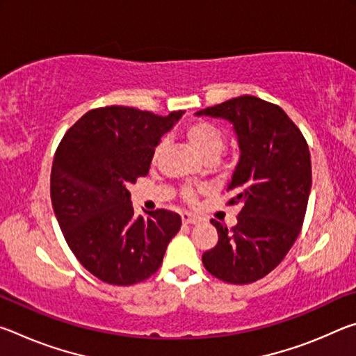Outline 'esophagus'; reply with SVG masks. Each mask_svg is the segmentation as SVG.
Listing matches in <instances>:
<instances>
[{
  "mask_svg": "<svg viewBox=\"0 0 356 356\" xmlns=\"http://www.w3.org/2000/svg\"><path fill=\"white\" fill-rule=\"evenodd\" d=\"M182 222L184 225H195V222H197V216L185 212L182 213Z\"/></svg>",
  "mask_w": 356,
  "mask_h": 356,
  "instance_id": "1",
  "label": "esophagus"
}]
</instances>
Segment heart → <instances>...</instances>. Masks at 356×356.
I'll return each instance as SVG.
<instances>
[{"mask_svg": "<svg viewBox=\"0 0 356 356\" xmlns=\"http://www.w3.org/2000/svg\"><path fill=\"white\" fill-rule=\"evenodd\" d=\"M185 136L188 138L191 146L195 147L197 152H200L204 159H218L222 149L226 146V136L222 131L216 127V125L206 122V120H193L185 125ZM165 141H160L155 144L152 149V161L155 163L159 160V156L163 150ZM184 197L186 201L193 202L196 197V191L193 188H185L184 190Z\"/></svg>", "mask_w": 356, "mask_h": 356, "instance_id": "b5f03b06", "label": "heart"}]
</instances>
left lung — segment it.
Wrapping results in <instances>:
<instances>
[{
    "label": "left lung",
    "instance_id": "1",
    "mask_svg": "<svg viewBox=\"0 0 356 356\" xmlns=\"http://www.w3.org/2000/svg\"><path fill=\"white\" fill-rule=\"evenodd\" d=\"M229 120L240 160L227 204H240L238 221L212 220L218 243L202 254L210 275L229 284H250L267 276L292 248L303 226L311 191V155L300 129L282 108L254 95L222 102L196 113Z\"/></svg>",
    "mask_w": 356,
    "mask_h": 356
}]
</instances>
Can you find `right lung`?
Returning a JSON list of instances; mask_svg holds the SVG:
<instances>
[{
	"label": "right lung",
	"instance_id": "add662e5",
	"mask_svg": "<svg viewBox=\"0 0 356 356\" xmlns=\"http://www.w3.org/2000/svg\"><path fill=\"white\" fill-rule=\"evenodd\" d=\"M182 114L95 108L59 143L50 179L53 210L69 248L100 281L131 286L147 280L179 232L182 220L170 210L135 216L127 188L147 176L152 149Z\"/></svg>",
	"mask_w": 356,
	"mask_h": 356
}]
</instances>
